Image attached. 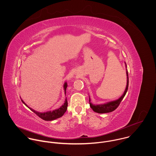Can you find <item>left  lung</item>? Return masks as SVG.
I'll return each instance as SVG.
<instances>
[{
  "label": "left lung",
  "instance_id": "left-lung-1",
  "mask_svg": "<svg viewBox=\"0 0 156 156\" xmlns=\"http://www.w3.org/2000/svg\"><path fill=\"white\" fill-rule=\"evenodd\" d=\"M126 64V63H125ZM126 67H127L126 64ZM126 74H127V85L126 88L124 92V94L122 95V96L119 98L118 100H116L115 101H110L104 104H101V105H93L90 103V99L89 97V102L90 105V107L91 109L95 112L98 113H109L111 112L115 111L119 105L120 103L124 98V96L126 95L127 91L128 90V87H129V75H128V71L127 69H126Z\"/></svg>",
  "mask_w": 156,
  "mask_h": 156
}]
</instances>
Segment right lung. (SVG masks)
I'll return each instance as SVG.
<instances>
[{
	"mask_svg": "<svg viewBox=\"0 0 156 156\" xmlns=\"http://www.w3.org/2000/svg\"><path fill=\"white\" fill-rule=\"evenodd\" d=\"M67 86H68V85H67V82H65V83L64 85V89L66 95V89H67ZM21 100H22L23 103L29 109H30L32 111L34 112L37 115H38L40 118H41V119H44L45 121H53V120H55L56 119H58V118L62 116L67 111V106H68V102H67V98H66L64 103L59 109L53 110L52 111H50L45 112H39L36 111L32 109V108H29L23 101L22 99H21Z\"/></svg>",
	"mask_w": 156,
	"mask_h": 156,
	"instance_id": "add662e5",
	"label": "right lung"
}]
</instances>
